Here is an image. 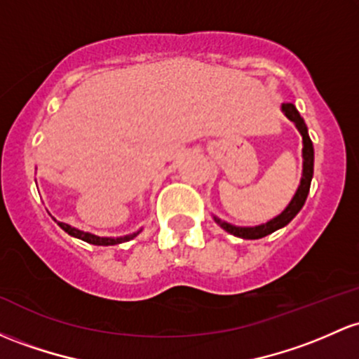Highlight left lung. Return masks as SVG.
<instances>
[{
	"label": "left lung",
	"mask_w": 359,
	"mask_h": 359,
	"mask_svg": "<svg viewBox=\"0 0 359 359\" xmlns=\"http://www.w3.org/2000/svg\"><path fill=\"white\" fill-rule=\"evenodd\" d=\"M281 109H283V112L286 114V117L297 124L298 131L302 133V137H303V175H302L300 187H298L294 198L291 199L288 208H286L281 215L276 216L274 219H271V222H267L266 224H259V226H252V228H240V226H233V224H230V223H224L215 216V222L218 223L223 230H226L228 233L235 235V237L245 238V240H257V238L266 237V235H271L273 231L279 230V228L286 226V224H288L291 219H293L294 216L300 212L303 204H305V201H306V196H309V192H310V182H312V177H313L312 140H310L309 131H306L305 121L302 119L300 112H298L297 107H294L293 104H283Z\"/></svg>",
	"instance_id": "8db88e82"
}]
</instances>
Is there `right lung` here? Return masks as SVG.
I'll return each instance as SVG.
<instances>
[{
  "instance_id": "right-lung-1",
  "label": "right lung",
  "mask_w": 359,
  "mask_h": 359,
  "mask_svg": "<svg viewBox=\"0 0 359 359\" xmlns=\"http://www.w3.org/2000/svg\"><path fill=\"white\" fill-rule=\"evenodd\" d=\"M57 224L62 228V230L66 231V233H69L71 237H76V238H80V240H85V242L92 243V245H117V243H122V242H128V240H133L137 233H140V231H136V233L128 235V237L105 238V237H97V235H92V233H85V231L76 230V228L69 226V224H66V223L57 222Z\"/></svg>"
}]
</instances>
